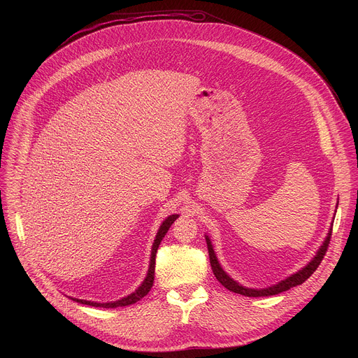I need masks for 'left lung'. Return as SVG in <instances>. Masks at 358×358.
<instances>
[{
    "label": "left lung",
    "instance_id": "1",
    "mask_svg": "<svg viewBox=\"0 0 358 358\" xmlns=\"http://www.w3.org/2000/svg\"><path fill=\"white\" fill-rule=\"evenodd\" d=\"M330 238H331V228L323 242V245L320 246V249L317 250L316 257L306 265L304 268H301L299 272L290 275L289 278H286L285 280H280L279 283L276 285H272L269 287H264V289H250V287H246V286H242L239 285L236 280H234L232 278H229V275L221 268L218 259H217V255L214 252V248H213V243H211V239L206 235V241H207V246H208V253H210V262H211V268H213V272L215 275V278L218 279V282L227 287L228 290L234 292V293H238V294H243V296H248V297H265V296H273V294H279L282 292H286L289 290L290 287H294L297 285H301L303 282L308 280L313 272L319 268V265L322 264L324 255L327 252V248H329V243H330Z\"/></svg>",
    "mask_w": 358,
    "mask_h": 358
}]
</instances>
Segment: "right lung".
I'll use <instances>...</instances> for the list:
<instances>
[{
  "mask_svg": "<svg viewBox=\"0 0 358 358\" xmlns=\"http://www.w3.org/2000/svg\"><path fill=\"white\" fill-rule=\"evenodd\" d=\"M178 218V214H173L170 215L169 218H166V221H163V224L160 225V229L156 235V239H155V243H152V248H151V255H150V265H148V272H147V276L145 279L143 280V283L133 292L130 293L129 296L120 299V300H116V301H109V303H96V301H90V300H83V299H73L71 297L72 300L78 301V303H82V304H87V306H94V308H105V309H115V308H122V306H129V304H133L136 301H138L140 299H143L148 292L150 289L152 287V283H155V268H156V253H157V249H159V245L160 242L163 241L164 235L167 234V231L170 229V227L173 225V222Z\"/></svg>",
  "mask_w": 358,
  "mask_h": 358,
  "instance_id": "add662e5",
  "label": "right lung"
}]
</instances>
